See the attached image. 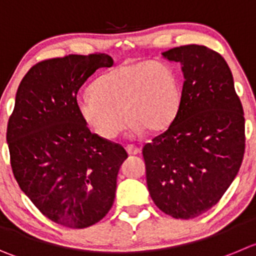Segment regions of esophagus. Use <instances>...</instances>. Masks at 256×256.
I'll list each match as a JSON object with an SVG mask.
<instances>
[{
    "label": "esophagus",
    "mask_w": 256,
    "mask_h": 256,
    "mask_svg": "<svg viewBox=\"0 0 256 256\" xmlns=\"http://www.w3.org/2000/svg\"><path fill=\"white\" fill-rule=\"evenodd\" d=\"M126 153H128V154H132V156L140 154V148H138L137 146H133V144L126 146Z\"/></svg>",
    "instance_id": "esophagus-1"
}]
</instances>
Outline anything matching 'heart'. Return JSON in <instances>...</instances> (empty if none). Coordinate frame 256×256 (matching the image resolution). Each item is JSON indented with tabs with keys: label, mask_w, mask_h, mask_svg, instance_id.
<instances>
[{
	"label": "heart",
	"mask_w": 256,
	"mask_h": 256,
	"mask_svg": "<svg viewBox=\"0 0 256 256\" xmlns=\"http://www.w3.org/2000/svg\"><path fill=\"white\" fill-rule=\"evenodd\" d=\"M90 92L76 100L78 113L104 140L116 137L126 118L132 136L144 130L160 132L174 120L181 102L176 72L154 60L119 65L99 76Z\"/></svg>",
	"instance_id": "1"
}]
</instances>
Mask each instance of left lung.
Segmentation results:
<instances>
[{
  "mask_svg": "<svg viewBox=\"0 0 256 256\" xmlns=\"http://www.w3.org/2000/svg\"><path fill=\"white\" fill-rule=\"evenodd\" d=\"M184 72L176 116L143 147L153 202L174 218H194L220 201L245 152V119L228 62L206 46L162 52Z\"/></svg>",
  "mask_w": 256,
  "mask_h": 256,
  "instance_id": "left-lung-1",
  "label": "left lung"
}]
</instances>
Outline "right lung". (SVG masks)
<instances>
[{"mask_svg": "<svg viewBox=\"0 0 256 256\" xmlns=\"http://www.w3.org/2000/svg\"><path fill=\"white\" fill-rule=\"evenodd\" d=\"M106 54L68 55L34 65L21 80L7 124L14 176L40 212L70 228L100 221L113 206L116 176L128 154L92 133L76 109L82 85Z\"/></svg>", "mask_w": 256, "mask_h": 256, "instance_id": "1", "label": "right lung"}]
</instances>
